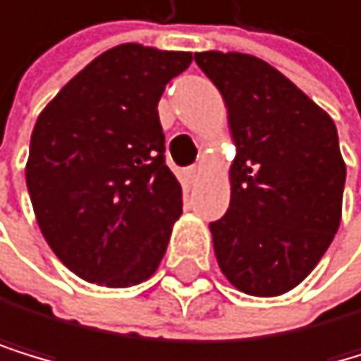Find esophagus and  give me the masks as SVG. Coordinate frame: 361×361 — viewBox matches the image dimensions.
Returning <instances> with one entry per match:
<instances>
[{
  "label": "esophagus",
  "instance_id": "1",
  "mask_svg": "<svg viewBox=\"0 0 361 361\" xmlns=\"http://www.w3.org/2000/svg\"><path fill=\"white\" fill-rule=\"evenodd\" d=\"M201 173H203V167H201V165H192V167L188 169V176H190L192 180H196L198 176H201Z\"/></svg>",
  "mask_w": 361,
  "mask_h": 361
}]
</instances>
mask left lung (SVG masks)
<instances>
[{"label": "left lung", "mask_w": 361, "mask_h": 361, "mask_svg": "<svg viewBox=\"0 0 361 361\" xmlns=\"http://www.w3.org/2000/svg\"><path fill=\"white\" fill-rule=\"evenodd\" d=\"M194 60L221 91L236 145L230 207L209 223L219 268L245 295H283L312 272L342 221L337 127L255 55L205 51Z\"/></svg>", "instance_id": "left-lung-1"}]
</instances>
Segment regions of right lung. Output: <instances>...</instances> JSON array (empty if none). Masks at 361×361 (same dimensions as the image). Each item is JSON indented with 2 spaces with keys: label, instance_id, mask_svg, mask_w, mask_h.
<instances>
[{
  "label": "right lung",
  "instance_id": "1",
  "mask_svg": "<svg viewBox=\"0 0 361 361\" xmlns=\"http://www.w3.org/2000/svg\"><path fill=\"white\" fill-rule=\"evenodd\" d=\"M192 53L120 44L39 114L26 188L44 239L80 279L136 286L156 272L183 190L165 165L158 100Z\"/></svg>",
  "mask_w": 361,
  "mask_h": 361
}]
</instances>
